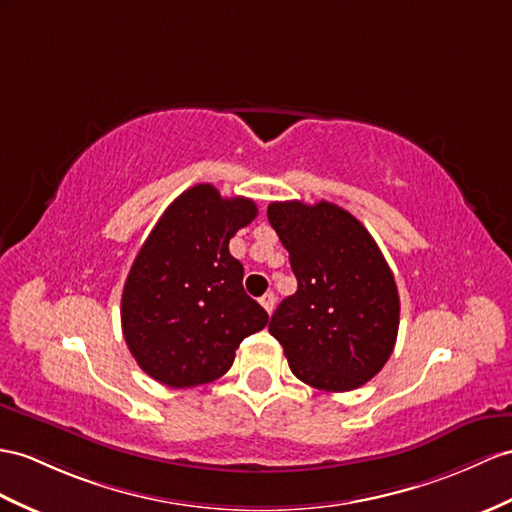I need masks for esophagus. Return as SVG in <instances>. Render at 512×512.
<instances>
[{
  "label": "esophagus",
  "mask_w": 512,
  "mask_h": 512,
  "mask_svg": "<svg viewBox=\"0 0 512 512\" xmlns=\"http://www.w3.org/2000/svg\"><path fill=\"white\" fill-rule=\"evenodd\" d=\"M260 306H263L267 313H273V308H276V295H273L271 291L265 293L263 297H260Z\"/></svg>",
  "instance_id": "esophagus-1"
}]
</instances>
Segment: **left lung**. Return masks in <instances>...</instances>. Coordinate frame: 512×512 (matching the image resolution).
Here are the masks:
<instances>
[{
	"mask_svg": "<svg viewBox=\"0 0 512 512\" xmlns=\"http://www.w3.org/2000/svg\"><path fill=\"white\" fill-rule=\"evenodd\" d=\"M267 217L297 278V291L271 317V336L302 382L332 393L358 389L389 360L400 328V295L380 247L330 202H271Z\"/></svg>",
	"mask_w": 512,
	"mask_h": 512,
	"instance_id": "left-lung-1",
	"label": "left lung"
}]
</instances>
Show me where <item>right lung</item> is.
I'll list each match as a JSON object with an SVG mask.
<instances>
[{
	"mask_svg": "<svg viewBox=\"0 0 512 512\" xmlns=\"http://www.w3.org/2000/svg\"><path fill=\"white\" fill-rule=\"evenodd\" d=\"M256 215L252 199L195 184L149 232L121 295L123 336L147 376L173 389L213 382L245 336L267 326L228 247Z\"/></svg>",
	"mask_w": 512,
	"mask_h": 512,
	"instance_id": "1",
	"label": "right lung"
}]
</instances>
